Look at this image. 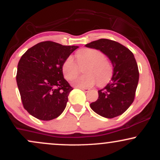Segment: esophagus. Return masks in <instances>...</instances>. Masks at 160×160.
Masks as SVG:
<instances>
[{"mask_svg":"<svg viewBox=\"0 0 160 160\" xmlns=\"http://www.w3.org/2000/svg\"><path fill=\"white\" fill-rule=\"evenodd\" d=\"M80 89H81L82 91L86 92H88V91L89 90V88H80Z\"/></svg>","mask_w":160,"mask_h":160,"instance_id":"34e87169","label":"esophagus"}]
</instances>
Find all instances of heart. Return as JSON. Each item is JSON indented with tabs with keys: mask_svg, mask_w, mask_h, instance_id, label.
<instances>
[{
	"mask_svg": "<svg viewBox=\"0 0 160 160\" xmlns=\"http://www.w3.org/2000/svg\"><path fill=\"white\" fill-rule=\"evenodd\" d=\"M79 65H86L83 68L85 74L74 81V85L80 88H87L98 82L99 86L105 85L113 74L111 62L104 58L102 52L96 49L83 48L76 53ZM74 57L70 56L64 61L62 66V72L68 80H73L79 74V66Z\"/></svg>",
	"mask_w": 160,
	"mask_h": 160,
	"instance_id": "1",
	"label": "heart"
}]
</instances>
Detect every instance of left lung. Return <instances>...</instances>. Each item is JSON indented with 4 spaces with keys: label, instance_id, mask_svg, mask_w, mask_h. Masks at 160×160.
I'll return each instance as SVG.
<instances>
[{
    "label": "left lung",
    "instance_id": "8db88e82",
    "mask_svg": "<svg viewBox=\"0 0 160 160\" xmlns=\"http://www.w3.org/2000/svg\"><path fill=\"white\" fill-rule=\"evenodd\" d=\"M85 47L99 49L109 58L113 68L111 80L98 90V98L90 108L105 118L122 114L132 104L138 83V68L133 53L118 42L108 39L95 40Z\"/></svg>",
    "mask_w": 160,
    "mask_h": 160
}]
</instances>
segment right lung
<instances>
[{
  "mask_svg": "<svg viewBox=\"0 0 160 160\" xmlns=\"http://www.w3.org/2000/svg\"><path fill=\"white\" fill-rule=\"evenodd\" d=\"M78 46L40 42L22 55L18 63L16 82L23 107L40 120L62 114L73 88L64 78L62 64Z\"/></svg>",
  "mask_w": 160,
  "mask_h": 160,
  "instance_id": "obj_1",
  "label": "right lung"
}]
</instances>
